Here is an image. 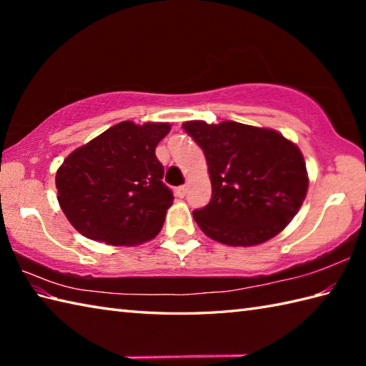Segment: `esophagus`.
Segmentation results:
<instances>
[{"instance_id":"34e87169","label":"esophagus","mask_w":366,"mask_h":366,"mask_svg":"<svg viewBox=\"0 0 366 366\" xmlns=\"http://www.w3.org/2000/svg\"><path fill=\"white\" fill-rule=\"evenodd\" d=\"M176 195L177 197H185V193H187V185H179V187H176Z\"/></svg>"}]
</instances>
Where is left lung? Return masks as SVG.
I'll list each match as a JSON object with an SVG mask.
<instances>
[{"instance_id":"1","label":"left lung","mask_w":366,"mask_h":366,"mask_svg":"<svg viewBox=\"0 0 366 366\" xmlns=\"http://www.w3.org/2000/svg\"><path fill=\"white\" fill-rule=\"evenodd\" d=\"M212 184L209 204L193 211L207 237L253 247L282 232L307 197L308 173L297 144L277 130L234 121H189Z\"/></svg>"}]
</instances>
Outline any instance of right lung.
Here are the masks:
<instances>
[{
    "instance_id": "right-lung-1",
    "label": "right lung",
    "mask_w": 366,
    "mask_h": 366,
    "mask_svg": "<svg viewBox=\"0 0 366 366\" xmlns=\"http://www.w3.org/2000/svg\"><path fill=\"white\" fill-rule=\"evenodd\" d=\"M169 130L122 121L67 155L56 171L58 203L80 234L126 247L159 234L174 197L155 147Z\"/></svg>"
}]
</instances>
